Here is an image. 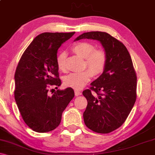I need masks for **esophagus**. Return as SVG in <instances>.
I'll return each mask as SVG.
<instances>
[{
  "instance_id": "1",
  "label": "esophagus",
  "mask_w": 155,
  "mask_h": 155,
  "mask_svg": "<svg viewBox=\"0 0 155 155\" xmlns=\"http://www.w3.org/2000/svg\"><path fill=\"white\" fill-rule=\"evenodd\" d=\"M81 94V92L79 91V90H75V95L76 96H79Z\"/></svg>"
}]
</instances>
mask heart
<instances>
[{"mask_svg": "<svg viewBox=\"0 0 155 155\" xmlns=\"http://www.w3.org/2000/svg\"><path fill=\"white\" fill-rule=\"evenodd\" d=\"M72 50L78 56L84 59V68H87L89 70L71 73L65 76L63 79V83L68 87L80 90L90 81L92 76H97L103 73L107 63V55L104 50H95L93 44L86 41H80L75 44L73 46ZM56 63L60 71H65V53L60 52L58 54Z\"/></svg>", "mask_w": 155, "mask_h": 155, "instance_id": "1", "label": "heart"}]
</instances>
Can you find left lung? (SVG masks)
Instances as JSON below:
<instances>
[{"label":"left lung","instance_id":"8db88e82","mask_svg":"<svg viewBox=\"0 0 155 155\" xmlns=\"http://www.w3.org/2000/svg\"><path fill=\"white\" fill-rule=\"evenodd\" d=\"M86 38L101 42L107 55V63L103 74L91 83L90 89L82 92L87 100L84 121L94 132L108 133L124 123L134 106L136 71L127 48L120 41L100 31L84 33L74 41Z\"/></svg>","mask_w":155,"mask_h":155}]
</instances>
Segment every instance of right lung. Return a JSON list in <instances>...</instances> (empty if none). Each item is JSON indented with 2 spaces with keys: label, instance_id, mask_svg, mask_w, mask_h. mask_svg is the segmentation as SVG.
I'll list each match as a JSON object with an SVG mask.
<instances>
[{
  "label": "right lung",
  "instance_id": "add662e5",
  "mask_svg": "<svg viewBox=\"0 0 155 155\" xmlns=\"http://www.w3.org/2000/svg\"><path fill=\"white\" fill-rule=\"evenodd\" d=\"M75 32L37 35L21 57L15 74V97L23 120L33 130L47 133L58 127L62 114L74 98L68 87L48 95L49 85L61 84L56 63L58 49Z\"/></svg>",
  "mask_w": 155,
  "mask_h": 155
}]
</instances>
